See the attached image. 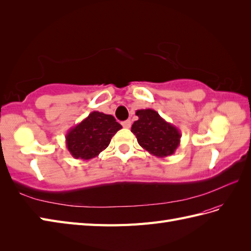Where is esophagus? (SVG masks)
<instances>
[{"label":"esophagus","mask_w":251,"mask_h":251,"mask_svg":"<svg viewBox=\"0 0 251 251\" xmlns=\"http://www.w3.org/2000/svg\"><path fill=\"white\" fill-rule=\"evenodd\" d=\"M122 126H124V127H126V129H130L131 126V120H126L122 122Z\"/></svg>","instance_id":"obj_1"}]
</instances>
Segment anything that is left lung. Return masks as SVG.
<instances>
[{
    "instance_id": "obj_1",
    "label": "left lung",
    "mask_w": 251,
    "mask_h": 251,
    "mask_svg": "<svg viewBox=\"0 0 251 251\" xmlns=\"http://www.w3.org/2000/svg\"><path fill=\"white\" fill-rule=\"evenodd\" d=\"M135 115L138 119L132 125L131 132L140 146L158 158L174 154L180 144V131L151 108L138 109Z\"/></svg>"
}]
</instances>
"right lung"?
Segmentation results:
<instances>
[{
  "instance_id": "add662e5",
  "label": "right lung",
  "mask_w": 251,
  "mask_h": 251,
  "mask_svg": "<svg viewBox=\"0 0 251 251\" xmlns=\"http://www.w3.org/2000/svg\"><path fill=\"white\" fill-rule=\"evenodd\" d=\"M122 126L111 115L92 111L65 135L66 147L75 159L90 160L108 147Z\"/></svg>"
}]
</instances>
